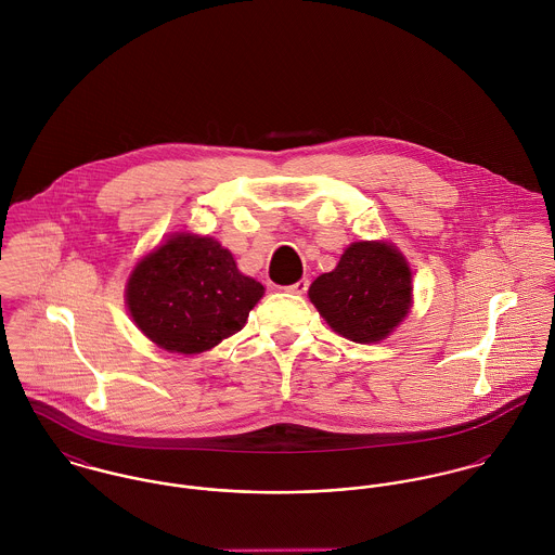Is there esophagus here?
I'll use <instances>...</instances> for the list:
<instances>
[{
  "label": "esophagus",
  "mask_w": 555,
  "mask_h": 555,
  "mask_svg": "<svg viewBox=\"0 0 555 555\" xmlns=\"http://www.w3.org/2000/svg\"><path fill=\"white\" fill-rule=\"evenodd\" d=\"M308 288H310V280H306V278H304V280L295 282L293 286H286L284 291H286V293H293V295H304Z\"/></svg>",
  "instance_id": "34e87169"
}]
</instances>
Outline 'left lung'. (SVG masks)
<instances>
[{
    "label": "left lung",
    "mask_w": 555,
    "mask_h": 555,
    "mask_svg": "<svg viewBox=\"0 0 555 555\" xmlns=\"http://www.w3.org/2000/svg\"><path fill=\"white\" fill-rule=\"evenodd\" d=\"M412 275L393 245L352 243L331 273L310 286V299L333 331L350 341L385 339L410 310Z\"/></svg>",
    "instance_id": "left-lung-1"
}]
</instances>
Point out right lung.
Listing matches in <instances>:
<instances>
[{
  "label": "right lung",
  "instance_id": "1",
  "mask_svg": "<svg viewBox=\"0 0 555 555\" xmlns=\"http://www.w3.org/2000/svg\"><path fill=\"white\" fill-rule=\"evenodd\" d=\"M262 293L218 241L175 235L137 264L126 301L159 348L196 354L241 331Z\"/></svg>",
  "mask_w": 555,
  "mask_h": 555
}]
</instances>
